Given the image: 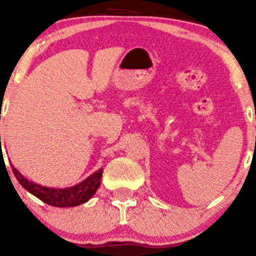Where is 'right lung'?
<instances>
[{"label":"right lung","mask_w":256,"mask_h":256,"mask_svg":"<svg viewBox=\"0 0 256 256\" xmlns=\"http://www.w3.org/2000/svg\"><path fill=\"white\" fill-rule=\"evenodd\" d=\"M11 168L14 171L17 180L20 182V184L24 190H27L33 196L40 198L42 202L47 203V204L52 206V207L59 208L76 207V206L88 202L95 194L98 188H99L100 180H102V170L100 168L99 171L90 174L86 180L80 182L79 184H76L69 188H64V190H54V188L43 187V186L37 184V183L30 182L27 178L23 177L14 166H11Z\"/></svg>","instance_id":"1"}]
</instances>
